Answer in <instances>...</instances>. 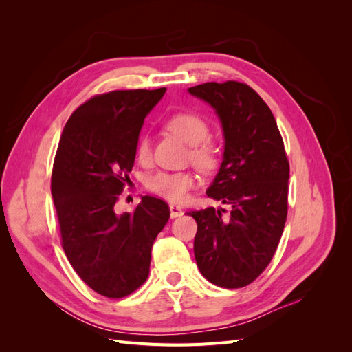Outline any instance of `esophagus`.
I'll use <instances>...</instances> for the list:
<instances>
[{
    "label": "esophagus",
    "mask_w": 352,
    "mask_h": 352,
    "mask_svg": "<svg viewBox=\"0 0 352 352\" xmlns=\"http://www.w3.org/2000/svg\"><path fill=\"white\" fill-rule=\"evenodd\" d=\"M170 217L172 219H176V217H180V216H184V210H182V207H179V206H176V204H170Z\"/></svg>",
    "instance_id": "obj_1"
}]
</instances>
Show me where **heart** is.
<instances>
[{
  "label": "heart",
  "instance_id": "heart-1",
  "mask_svg": "<svg viewBox=\"0 0 352 352\" xmlns=\"http://www.w3.org/2000/svg\"><path fill=\"white\" fill-rule=\"evenodd\" d=\"M167 127L180 140L190 145V160L202 170L210 172L219 163V150L216 145L206 141L210 135V126L204 117L195 113H177L167 120ZM136 157L145 163L151 157V140L142 136L136 145ZM195 185V177L186 172H158L148 177L146 186L151 192L172 202H180L188 197V192Z\"/></svg>",
  "mask_w": 352,
  "mask_h": 352
}]
</instances>
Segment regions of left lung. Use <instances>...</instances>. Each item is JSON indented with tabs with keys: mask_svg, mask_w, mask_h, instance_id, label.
Here are the masks:
<instances>
[{
	"mask_svg": "<svg viewBox=\"0 0 352 352\" xmlns=\"http://www.w3.org/2000/svg\"><path fill=\"white\" fill-rule=\"evenodd\" d=\"M188 92L216 111L225 150L207 195L230 206L190 211L198 225L197 265L221 287H242L267 267L278 248L287 212V163L274 116L248 85L208 82Z\"/></svg>",
	"mask_w": 352,
	"mask_h": 352,
	"instance_id": "8db88e82",
	"label": "left lung"
}]
</instances>
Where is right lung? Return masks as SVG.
<instances>
[{
	"label": "right lung",
	"mask_w": 352,
	"mask_h": 352,
	"mask_svg": "<svg viewBox=\"0 0 352 352\" xmlns=\"http://www.w3.org/2000/svg\"><path fill=\"white\" fill-rule=\"evenodd\" d=\"M166 88L113 91L74 111L61 133L51 194L63 250L91 289L123 298L148 278L151 248L170 217L163 199L145 195L133 212L114 206L132 172L144 119Z\"/></svg>",
	"instance_id": "add662e5"
}]
</instances>
